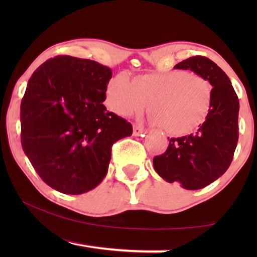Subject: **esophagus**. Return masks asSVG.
Segmentation results:
<instances>
[{
	"label": "esophagus",
	"instance_id": "obj_1",
	"mask_svg": "<svg viewBox=\"0 0 257 257\" xmlns=\"http://www.w3.org/2000/svg\"><path fill=\"white\" fill-rule=\"evenodd\" d=\"M144 133H146V130L142 127V126H138V125L133 126V135H135V136H144Z\"/></svg>",
	"mask_w": 257,
	"mask_h": 257
}]
</instances>
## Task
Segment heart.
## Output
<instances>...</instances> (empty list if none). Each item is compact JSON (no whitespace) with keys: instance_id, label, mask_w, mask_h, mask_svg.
<instances>
[{"instance_id":"obj_1","label":"heart","mask_w":257,"mask_h":257,"mask_svg":"<svg viewBox=\"0 0 257 257\" xmlns=\"http://www.w3.org/2000/svg\"><path fill=\"white\" fill-rule=\"evenodd\" d=\"M213 89L202 76L184 70L149 73L133 80L120 73L106 87V105L121 117L140 114L150 104L156 124L173 136L187 135L205 121Z\"/></svg>"}]
</instances>
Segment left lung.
Returning a JSON list of instances; mask_svg holds the SVG:
<instances>
[{"instance_id":"left-lung-1","label":"left lung","mask_w":257,"mask_h":257,"mask_svg":"<svg viewBox=\"0 0 257 257\" xmlns=\"http://www.w3.org/2000/svg\"><path fill=\"white\" fill-rule=\"evenodd\" d=\"M174 69L191 70L208 80L213 86L212 104L198 131L168 138L166 152L153 158V166L164 180L195 191L212 184L229 167L238 140L240 105L228 76L210 59L194 56Z\"/></svg>"}]
</instances>
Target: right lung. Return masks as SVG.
Listing matches in <instances>:
<instances>
[{
	"instance_id": "add662e5",
	"label": "right lung",
	"mask_w": 257,
	"mask_h": 257,
	"mask_svg": "<svg viewBox=\"0 0 257 257\" xmlns=\"http://www.w3.org/2000/svg\"><path fill=\"white\" fill-rule=\"evenodd\" d=\"M110 68L57 56L30 77L21 103V143L45 184L64 194H83L107 173L112 145L132 125L103 104Z\"/></svg>"
}]
</instances>
